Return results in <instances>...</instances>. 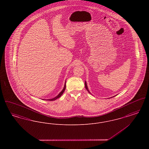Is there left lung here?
Returning <instances> with one entry per match:
<instances>
[{
	"instance_id": "left-lung-1",
	"label": "left lung",
	"mask_w": 149,
	"mask_h": 149,
	"mask_svg": "<svg viewBox=\"0 0 149 149\" xmlns=\"http://www.w3.org/2000/svg\"><path fill=\"white\" fill-rule=\"evenodd\" d=\"M85 88H86V89L88 91V92L89 93H90V92H89V89H88V86H87V85H86V83L85 82Z\"/></svg>"
}]
</instances>
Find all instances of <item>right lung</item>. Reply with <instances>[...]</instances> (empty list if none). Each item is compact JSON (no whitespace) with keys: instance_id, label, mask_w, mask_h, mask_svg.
I'll list each match as a JSON object with an SVG mask.
<instances>
[{"instance_id":"right-lung-1","label":"right lung","mask_w":149,"mask_h":149,"mask_svg":"<svg viewBox=\"0 0 149 149\" xmlns=\"http://www.w3.org/2000/svg\"><path fill=\"white\" fill-rule=\"evenodd\" d=\"M65 88H66V81H65V85H64V88H63V89L62 90V91L60 93L57 95L56 97H55V98H52V99H47V100H50V101H52V100H56V99H57V98H60V97L63 95V94L64 93V91H65Z\"/></svg>"}]
</instances>
